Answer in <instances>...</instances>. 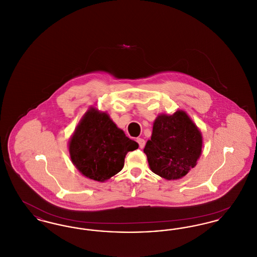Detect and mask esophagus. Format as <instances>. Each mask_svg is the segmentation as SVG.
<instances>
[{
    "instance_id": "34e87169",
    "label": "esophagus",
    "mask_w": 257,
    "mask_h": 257,
    "mask_svg": "<svg viewBox=\"0 0 257 257\" xmlns=\"http://www.w3.org/2000/svg\"><path fill=\"white\" fill-rule=\"evenodd\" d=\"M137 142L139 144V147H141V148H144L145 146H146V141L144 139H142V138H138Z\"/></svg>"
}]
</instances>
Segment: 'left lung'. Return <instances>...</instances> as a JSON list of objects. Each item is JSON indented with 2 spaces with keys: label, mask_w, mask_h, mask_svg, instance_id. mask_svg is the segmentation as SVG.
I'll use <instances>...</instances> for the list:
<instances>
[{
  "label": "left lung",
  "mask_w": 257,
  "mask_h": 257,
  "mask_svg": "<svg viewBox=\"0 0 257 257\" xmlns=\"http://www.w3.org/2000/svg\"><path fill=\"white\" fill-rule=\"evenodd\" d=\"M144 152L150 170L167 180H177L195 168L202 152V135L185 110L161 113L153 123Z\"/></svg>",
  "instance_id": "left-lung-1"
}]
</instances>
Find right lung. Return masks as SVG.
Returning a JSON list of instances; mask_svg holds the SVG:
<instances>
[{
	"instance_id": "add662e5",
	"label": "right lung",
	"mask_w": 257,
	"mask_h": 257,
	"mask_svg": "<svg viewBox=\"0 0 257 257\" xmlns=\"http://www.w3.org/2000/svg\"><path fill=\"white\" fill-rule=\"evenodd\" d=\"M139 147L106 111L90 107L68 143L71 162L86 178L105 182L121 171L129 151Z\"/></svg>"
}]
</instances>
